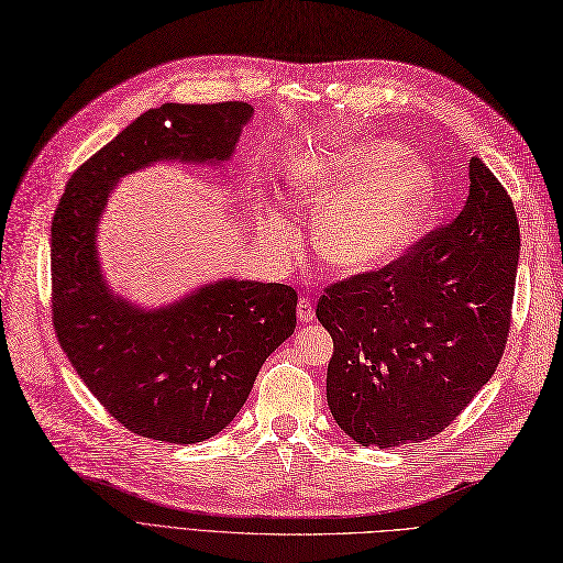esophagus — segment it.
Listing matches in <instances>:
<instances>
[{"label":"esophagus","instance_id":"obj_1","mask_svg":"<svg viewBox=\"0 0 563 563\" xmlns=\"http://www.w3.org/2000/svg\"><path fill=\"white\" fill-rule=\"evenodd\" d=\"M297 318L301 322H311L316 318V306H313V301L308 299V297L297 303Z\"/></svg>","mask_w":563,"mask_h":563}]
</instances>
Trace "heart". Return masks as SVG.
<instances>
[{
    "label": "heart",
    "instance_id": "b5f03b06",
    "mask_svg": "<svg viewBox=\"0 0 563 563\" xmlns=\"http://www.w3.org/2000/svg\"><path fill=\"white\" fill-rule=\"evenodd\" d=\"M295 203L316 217L318 255L343 274H365L393 262L411 243L434 196L423 158L402 156L393 142L341 144L303 154L289 173ZM262 239L280 255L297 247V231L264 206Z\"/></svg>",
    "mask_w": 563,
    "mask_h": 563
}]
</instances>
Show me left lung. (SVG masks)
Returning a JSON list of instances; mask_svg holds the SVG:
<instances>
[{"mask_svg":"<svg viewBox=\"0 0 563 563\" xmlns=\"http://www.w3.org/2000/svg\"><path fill=\"white\" fill-rule=\"evenodd\" d=\"M519 262L510 194L470 158L456 220L378 271L324 287L316 316L334 339L328 405L362 446L442 432L503 357Z\"/></svg>","mask_w":563,"mask_h":563,"instance_id":"left-lung-1","label":"left lung"}]
</instances>
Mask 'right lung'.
<instances>
[{"instance_id":"right-lung-1","label":"right lung","mask_w":563,"mask_h":563,"mask_svg":"<svg viewBox=\"0 0 563 563\" xmlns=\"http://www.w3.org/2000/svg\"><path fill=\"white\" fill-rule=\"evenodd\" d=\"M250 117L247 102L144 112L69 177L53 214V330L86 388L140 438L194 444L227 428L297 328L289 285L222 278L144 308L114 295L98 260L100 214L123 175L156 161L224 163Z\"/></svg>"}]
</instances>
